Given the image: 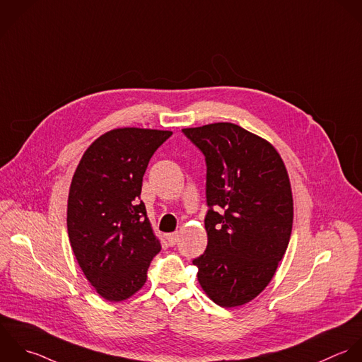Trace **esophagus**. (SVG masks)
<instances>
[{"instance_id":"obj_1","label":"esophagus","mask_w":362,"mask_h":362,"mask_svg":"<svg viewBox=\"0 0 362 362\" xmlns=\"http://www.w3.org/2000/svg\"><path fill=\"white\" fill-rule=\"evenodd\" d=\"M165 238L169 243V245H175L177 243V240H179V234L177 233H170V234H166Z\"/></svg>"}]
</instances>
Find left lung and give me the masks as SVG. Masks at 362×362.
Masks as SVG:
<instances>
[{
	"label": "left lung",
	"instance_id": "8db88e82",
	"mask_svg": "<svg viewBox=\"0 0 362 362\" xmlns=\"http://www.w3.org/2000/svg\"><path fill=\"white\" fill-rule=\"evenodd\" d=\"M207 165V248L193 261L206 295L243 306L272 281L293 224L285 163L267 139L231 122L185 128Z\"/></svg>",
	"mask_w": 362,
	"mask_h": 362
}]
</instances>
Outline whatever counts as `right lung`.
<instances>
[{
  "instance_id": "1",
  "label": "right lung",
  "mask_w": 362,
  "mask_h": 362,
  "mask_svg": "<svg viewBox=\"0 0 362 362\" xmlns=\"http://www.w3.org/2000/svg\"><path fill=\"white\" fill-rule=\"evenodd\" d=\"M170 135L135 127L111 129L86 149L73 175L70 245L87 281L105 300L135 295L160 251L139 197L149 159Z\"/></svg>"
}]
</instances>
